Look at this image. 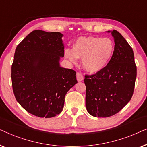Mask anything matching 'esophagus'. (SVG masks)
I'll return each instance as SVG.
<instances>
[{"mask_svg": "<svg viewBox=\"0 0 147 147\" xmlns=\"http://www.w3.org/2000/svg\"><path fill=\"white\" fill-rule=\"evenodd\" d=\"M76 79H77L78 82L82 81V80H83V76H82V74L81 73L76 74Z\"/></svg>", "mask_w": 147, "mask_h": 147, "instance_id": "esophagus-1", "label": "esophagus"}]
</instances>
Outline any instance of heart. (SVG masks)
I'll return each instance as SVG.
<instances>
[{"label":"heart","mask_w":147,"mask_h":147,"mask_svg":"<svg viewBox=\"0 0 147 147\" xmlns=\"http://www.w3.org/2000/svg\"><path fill=\"white\" fill-rule=\"evenodd\" d=\"M113 51L114 45L109 38L81 36L74 42L71 51H65V56L73 63H76V58L81 59L84 71L96 74L107 67Z\"/></svg>","instance_id":"1"}]
</instances>
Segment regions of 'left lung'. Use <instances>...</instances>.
Returning a JSON list of instances; mask_svg holds the SVG:
<instances>
[{
	"instance_id": "1",
	"label": "left lung",
	"mask_w": 147,
	"mask_h": 147,
	"mask_svg": "<svg viewBox=\"0 0 147 147\" xmlns=\"http://www.w3.org/2000/svg\"><path fill=\"white\" fill-rule=\"evenodd\" d=\"M115 41L113 56L102 70L86 75V107L90 115L109 117L119 113L131 100L135 88L136 67L133 51L117 30H109Z\"/></svg>"
}]
</instances>
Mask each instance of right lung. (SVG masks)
<instances>
[{"instance_id":"add662e5","label":"right lung","mask_w":147,"mask_h":147,"mask_svg":"<svg viewBox=\"0 0 147 147\" xmlns=\"http://www.w3.org/2000/svg\"><path fill=\"white\" fill-rule=\"evenodd\" d=\"M63 36L59 32L33 30L16 49L11 68L14 94L22 108L36 117L61 113L66 94L77 83L76 72L60 65Z\"/></svg>"}]
</instances>
